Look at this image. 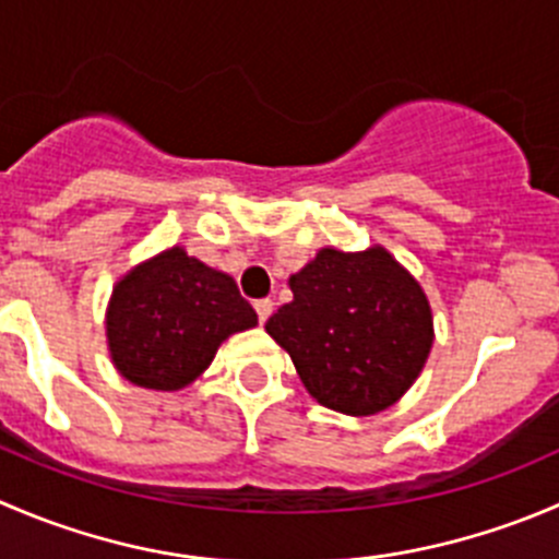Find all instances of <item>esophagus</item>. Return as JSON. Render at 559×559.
Returning <instances> with one entry per match:
<instances>
[{
  "label": "esophagus",
  "mask_w": 559,
  "mask_h": 559,
  "mask_svg": "<svg viewBox=\"0 0 559 559\" xmlns=\"http://www.w3.org/2000/svg\"><path fill=\"white\" fill-rule=\"evenodd\" d=\"M273 306H275V302L270 300V297H262V300H257V302H253V308H257V317H259V322H267V319H270V313H273Z\"/></svg>",
  "instance_id": "1"
}]
</instances>
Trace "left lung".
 <instances>
[{"label":"left lung","mask_w":559,"mask_h":559,"mask_svg":"<svg viewBox=\"0 0 559 559\" xmlns=\"http://www.w3.org/2000/svg\"><path fill=\"white\" fill-rule=\"evenodd\" d=\"M292 302L267 319L308 393L346 415H373L406 393L431 352L424 289L382 248H322L289 278Z\"/></svg>","instance_id":"8db88e82"}]
</instances>
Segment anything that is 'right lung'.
<instances>
[{
	"label": "right lung",
	"instance_id": "right-lung-1",
	"mask_svg": "<svg viewBox=\"0 0 559 559\" xmlns=\"http://www.w3.org/2000/svg\"><path fill=\"white\" fill-rule=\"evenodd\" d=\"M257 324L226 273L171 248L117 284L106 330L114 366L150 390H180L213 362L221 341Z\"/></svg>",
	"mask_w": 559,
	"mask_h": 559
}]
</instances>
